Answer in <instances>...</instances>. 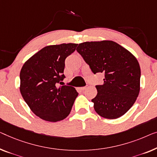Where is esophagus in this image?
<instances>
[{
    "label": "esophagus",
    "instance_id": "1",
    "mask_svg": "<svg viewBox=\"0 0 157 157\" xmlns=\"http://www.w3.org/2000/svg\"><path fill=\"white\" fill-rule=\"evenodd\" d=\"M86 88V86H83V87H81L80 89H81V90H85Z\"/></svg>",
    "mask_w": 157,
    "mask_h": 157
}]
</instances>
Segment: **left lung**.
Returning <instances> with one entry per match:
<instances>
[{"label": "left lung", "mask_w": 157, "mask_h": 157, "mask_svg": "<svg viewBox=\"0 0 157 157\" xmlns=\"http://www.w3.org/2000/svg\"><path fill=\"white\" fill-rule=\"evenodd\" d=\"M93 73H103V85L91 101L98 114L116 119L128 112L140 93L141 71L137 59L113 41L86 42L76 48Z\"/></svg>", "instance_id": "8db88e82"}]
</instances>
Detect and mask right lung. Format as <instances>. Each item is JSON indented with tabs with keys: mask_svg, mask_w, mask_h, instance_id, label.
Masks as SVG:
<instances>
[{
	"mask_svg": "<svg viewBox=\"0 0 157 157\" xmlns=\"http://www.w3.org/2000/svg\"><path fill=\"white\" fill-rule=\"evenodd\" d=\"M77 44L45 47L24 63L20 74V93L35 114L49 122L65 119L71 112L78 92L62 85L65 59Z\"/></svg>",
	"mask_w": 157,
	"mask_h": 157,
	"instance_id": "1",
	"label": "right lung"
}]
</instances>
